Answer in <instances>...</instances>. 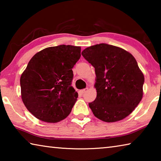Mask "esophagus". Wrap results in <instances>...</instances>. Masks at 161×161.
<instances>
[{
    "label": "esophagus",
    "mask_w": 161,
    "mask_h": 161,
    "mask_svg": "<svg viewBox=\"0 0 161 161\" xmlns=\"http://www.w3.org/2000/svg\"><path fill=\"white\" fill-rule=\"evenodd\" d=\"M88 90V88H85V89H81V90L80 91V93L81 94H84L85 93V92Z\"/></svg>",
    "instance_id": "obj_1"
}]
</instances>
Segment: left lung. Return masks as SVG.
Returning <instances> with one entry per match:
<instances>
[{"instance_id": "obj_1", "label": "left lung", "mask_w": 161, "mask_h": 161, "mask_svg": "<svg viewBox=\"0 0 161 161\" xmlns=\"http://www.w3.org/2000/svg\"><path fill=\"white\" fill-rule=\"evenodd\" d=\"M81 54L95 69L97 94L89 103L94 115L108 123L126 118L143 97L144 76L134 57L106 43L86 47Z\"/></svg>"}]
</instances>
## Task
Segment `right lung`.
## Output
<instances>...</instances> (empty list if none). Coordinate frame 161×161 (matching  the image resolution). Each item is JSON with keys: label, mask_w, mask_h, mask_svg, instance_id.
<instances>
[{"label": "right lung", "mask_w": 161, "mask_h": 161, "mask_svg": "<svg viewBox=\"0 0 161 161\" xmlns=\"http://www.w3.org/2000/svg\"><path fill=\"white\" fill-rule=\"evenodd\" d=\"M81 47L61 45L38 52L20 77L22 100L39 120L57 123L70 114L78 93L72 86V68Z\"/></svg>", "instance_id": "obj_1"}]
</instances>
